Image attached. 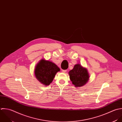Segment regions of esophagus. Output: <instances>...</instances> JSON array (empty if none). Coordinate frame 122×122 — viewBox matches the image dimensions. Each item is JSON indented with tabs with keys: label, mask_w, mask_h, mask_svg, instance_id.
Here are the masks:
<instances>
[{
	"label": "esophagus",
	"mask_w": 122,
	"mask_h": 122,
	"mask_svg": "<svg viewBox=\"0 0 122 122\" xmlns=\"http://www.w3.org/2000/svg\"><path fill=\"white\" fill-rule=\"evenodd\" d=\"M66 71H67L66 70H62V72H63V73H66Z\"/></svg>",
	"instance_id": "obj_1"
}]
</instances>
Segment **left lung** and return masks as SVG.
<instances>
[{
    "instance_id": "1",
    "label": "left lung",
    "mask_w": 122,
    "mask_h": 122,
    "mask_svg": "<svg viewBox=\"0 0 122 122\" xmlns=\"http://www.w3.org/2000/svg\"><path fill=\"white\" fill-rule=\"evenodd\" d=\"M68 74L70 80L76 87H81L85 86L89 79L87 69L79 64L75 65L73 69L70 70Z\"/></svg>"
}]
</instances>
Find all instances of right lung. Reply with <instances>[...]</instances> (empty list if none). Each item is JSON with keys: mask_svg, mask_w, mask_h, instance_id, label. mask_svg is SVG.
I'll return each instance as SVG.
<instances>
[{"mask_svg": "<svg viewBox=\"0 0 122 122\" xmlns=\"http://www.w3.org/2000/svg\"><path fill=\"white\" fill-rule=\"evenodd\" d=\"M60 71L56 65L52 62L41 59L36 66L34 73L36 78L44 86H49L56 75Z\"/></svg>", "mask_w": 122, "mask_h": 122, "instance_id": "right-lung-1", "label": "right lung"}]
</instances>
